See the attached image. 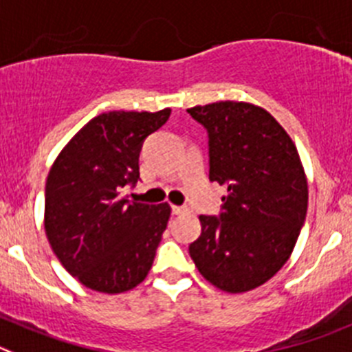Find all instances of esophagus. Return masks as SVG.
<instances>
[{
  "mask_svg": "<svg viewBox=\"0 0 352 352\" xmlns=\"http://www.w3.org/2000/svg\"><path fill=\"white\" fill-rule=\"evenodd\" d=\"M184 212H187L186 206H177V205L172 206V213H173V215H180V213H184Z\"/></svg>",
  "mask_w": 352,
  "mask_h": 352,
  "instance_id": "obj_1",
  "label": "esophagus"
}]
</instances>
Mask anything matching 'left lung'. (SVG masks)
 I'll list each match as a JSON object with an SVG mask.
<instances>
[{
	"mask_svg": "<svg viewBox=\"0 0 352 352\" xmlns=\"http://www.w3.org/2000/svg\"><path fill=\"white\" fill-rule=\"evenodd\" d=\"M208 133L210 180L228 187L219 217L199 215L189 254L201 276L229 294L271 280L294 252L307 213L297 147L262 107L222 100L187 109Z\"/></svg>",
	"mask_w": 352,
	"mask_h": 352,
	"instance_id": "1",
	"label": "left lung"
}]
</instances>
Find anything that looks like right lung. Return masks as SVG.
<instances>
[{
    "label": "right lung",
    "instance_id": "1",
    "mask_svg": "<svg viewBox=\"0 0 352 352\" xmlns=\"http://www.w3.org/2000/svg\"><path fill=\"white\" fill-rule=\"evenodd\" d=\"M170 109L111 111L88 121L62 149L45 187V231L65 271L102 294H121L146 280L170 219V205L123 196L140 179L147 135Z\"/></svg>",
    "mask_w": 352,
    "mask_h": 352
}]
</instances>
